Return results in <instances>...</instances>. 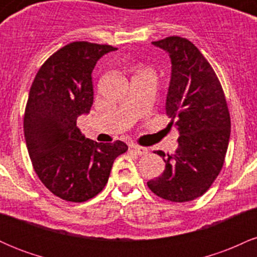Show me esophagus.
I'll return each instance as SVG.
<instances>
[{"label":"esophagus","mask_w":257,"mask_h":257,"mask_svg":"<svg viewBox=\"0 0 257 257\" xmlns=\"http://www.w3.org/2000/svg\"><path fill=\"white\" fill-rule=\"evenodd\" d=\"M131 149L134 151L135 153H138L139 156H143V155H146L147 152H149V150L146 149V147H143V146H138V145H132Z\"/></svg>","instance_id":"1"}]
</instances>
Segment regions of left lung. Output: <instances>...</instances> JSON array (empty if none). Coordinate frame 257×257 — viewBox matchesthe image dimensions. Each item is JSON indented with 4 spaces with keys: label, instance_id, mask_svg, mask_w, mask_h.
<instances>
[{
    "label": "left lung",
    "instance_id": "obj_1",
    "mask_svg": "<svg viewBox=\"0 0 257 257\" xmlns=\"http://www.w3.org/2000/svg\"><path fill=\"white\" fill-rule=\"evenodd\" d=\"M152 44L172 63L166 112L175 119L179 146L167 158L157 151L166 169L147 186L166 200L190 202L203 196L222 169L231 134L228 107L213 67L192 42L172 36Z\"/></svg>",
    "mask_w": 257,
    "mask_h": 257
}]
</instances>
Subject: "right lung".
Here are the masks:
<instances>
[{
  "mask_svg": "<svg viewBox=\"0 0 257 257\" xmlns=\"http://www.w3.org/2000/svg\"><path fill=\"white\" fill-rule=\"evenodd\" d=\"M107 44L72 42L38 70L29 93L24 135L35 172L53 194L85 202L107 184L114 159L128 150L123 141L101 144L85 139L77 118L93 105L91 72Z\"/></svg>",
  "mask_w": 257,
  "mask_h": 257,
  "instance_id": "add662e5",
  "label": "right lung"
}]
</instances>
